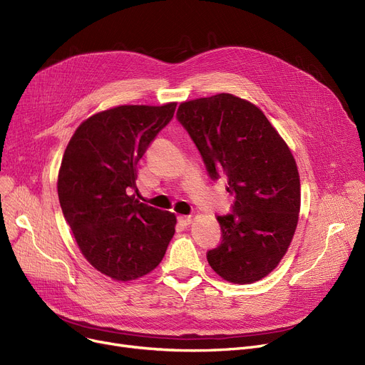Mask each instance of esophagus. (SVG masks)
Instances as JSON below:
<instances>
[{
	"mask_svg": "<svg viewBox=\"0 0 365 365\" xmlns=\"http://www.w3.org/2000/svg\"><path fill=\"white\" fill-rule=\"evenodd\" d=\"M178 222L182 226H187V225H190V222H192V217H190V216H179Z\"/></svg>",
	"mask_w": 365,
	"mask_h": 365,
	"instance_id": "obj_1",
	"label": "esophagus"
}]
</instances>
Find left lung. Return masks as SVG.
<instances>
[{
  "mask_svg": "<svg viewBox=\"0 0 365 365\" xmlns=\"http://www.w3.org/2000/svg\"><path fill=\"white\" fill-rule=\"evenodd\" d=\"M178 121L198 148L210 178H227L232 212L217 216L220 244L207 253L215 272L252 284L278 266L299 220L300 179L292 150L264 113L234 94L183 102Z\"/></svg>",
  "mask_w": 365,
  "mask_h": 365,
  "instance_id": "8db88e82",
  "label": "left lung"
}]
</instances>
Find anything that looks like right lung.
I'll return each mask as SVG.
<instances>
[{
	"label": "right lung",
	"mask_w": 365,
	"mask_h": 365,
	"mask_svg": "<svg viewBox=\"0 0 365 365\" xmlns=\"http://www.w3.org/2000/svg\"><path fill=\"white\" fill-rule=\"evenodd\" d=\"M175 110L173 102L99 112L75 130L65 149L57 179L65 220L84 257L112 279L155 269L175 235V213L130 195L139 160Z\"/></svg>",
	"instance_id": "add662e5"
}]
</instances>
